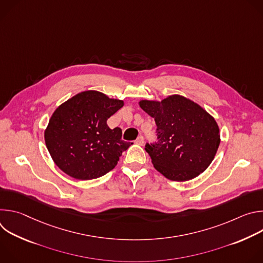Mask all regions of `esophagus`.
I'll return each mask as SVG.
<instances>
[{
    "instance_id": "34e87169",
    "label": "esophagus",
    "mask_w": 263,
    "mask_h": 263,
    "mask_svg": "<svg viewBox=\"0 0 263 263\" xmlns=\"http://www.w3.org/2000/svg\"><path fill=\"white\" fill-rule=\"evenodd\" d=\"M143 137L142 136H138L137 137V139L135 140V143H137V144H139V145H142L143 144Z\"/></svg>"
}]
</instances>
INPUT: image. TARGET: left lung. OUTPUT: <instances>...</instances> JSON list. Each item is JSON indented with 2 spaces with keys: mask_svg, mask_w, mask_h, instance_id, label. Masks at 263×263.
Returning a JSON list of instances; mask_svg holds the SVG:
<instances>
[{
  "mask_svg": "<svg viewBox=\"0 0 263 263\" xmlns=\"http://www.w3.org/2000/svg\"><path fill=\"white\" fill-rule=\"evenodd\" d=\"M138 104L157 126L158 142L146 143L145 151L160 174L172 181H189L210 165L220 134L216 121L202 106L180 95Z\"/></svg>",
  "mask_w": 263,
  "mask_h": 263,
  "instance_id": "obj_1",
  "label": "left lung"
}]
</instances>
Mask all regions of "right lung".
<instances>
[{
  "label": "right lung",
  "instance_id": "obj_1",
  "mask_svg": "<svg viewBox=\"0 0 263 263\" xmlns=\"http://www.w3.org/2000/svg\"><path fill=\"white\" fill-rule=\"evenodd\" d=\"M124 106L97 90L71 97L56 108L45 130V141L55 164L78 180L100 178L114 170L132 144L122 140V129L107 120Z\"/></svg>",
  "mask_w": 263,
  "mask_h": 263
}]
</instances>
